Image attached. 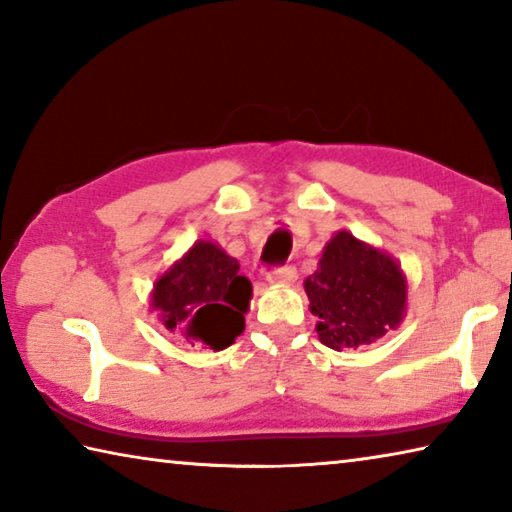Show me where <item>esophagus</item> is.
Wrapping results in <instances>:
<instances>
[{
  "instance_id": "esophagus-1",
  "label": "esophagus",
  "mask_w": 512,
  "mask_h": 512,
  "mask_svg": "<svg viewBox=\"0 0 512 512\" xmlns=\"http://www.w3.org/2000/svg\"><path fill=\"white\" fill-rule=\"evenodd\" d=\"M296 266L293 264H282V266H273L268 268V282H293L296 280Z\"/></svg>"
}]
</instances>
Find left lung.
I'll use <instances>...</instances> for the list:
<instances>
[{
	"instance_id": "1",
	"label": "left lung",
	"mask_w": 512,
	"mask_h": 512,
	"mask_svg": "<svg viewBox=\"0 0 512 512\" xmlns=\"http://www.w3.org/2000/svg\"><path fill=\"white\" fill-rule=\"evenodd\" d=\"M320 343L327 348H359L400 325L406 282L391 257L339 232L325 246L318 271L305 280Z\"/></svg>"
}]
</instances>
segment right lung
Masks as SVG:
<instances>
[{
    "mask_svg": "<svg viewBox=\"0 0 512 512\" xmlns=\"http://www.w3.org/2000/svg\"><path fill=\"white\" fill-rule=\"evenodd\" d=\"M253 287L239 262L210 241L189 253L155 282L153 309L180 339L205 350H223L244 332Z\"/></svg>",
    "mask_w": 512,
    "mask_h": 512,
    "instance_id": "obj_1",
    "label": "right lung"
}]
</instances>
